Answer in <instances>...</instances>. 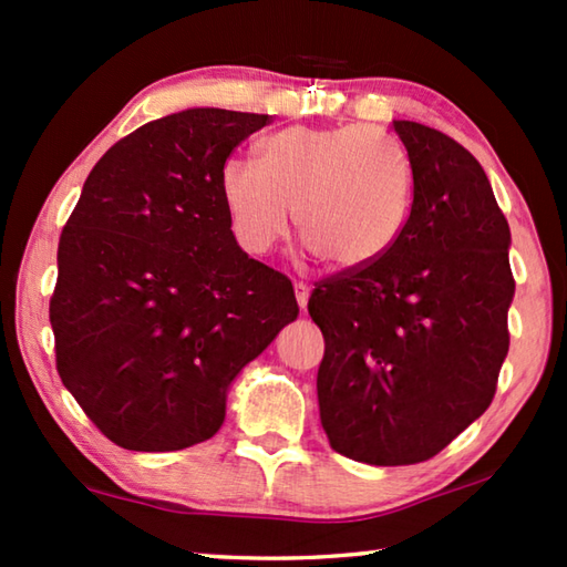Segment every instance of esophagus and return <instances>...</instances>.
<instances>
[{
	"label": "esophagus",
	"mask_w": 567,
	"mask_h": 567,
	"mask_svg": "<svg viewBox=\"0 0 567 567\" xmlns=\"http://www.w3.org/2000/svg\"><path fill=\"white\" fill-rule=\"evenodd\" d=\"M295 297H297V305H300V310H307V300H310V287L305 282H295Z\"/></svg>",
	"instance_id": "obj_1"
}]
</instances>
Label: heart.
<instances>
[{
	"label": "heart",
	"instance_id": "obj_1",
	"mask_svg": "<svg viewBox=\"0 0 567 567\" xmlns=\"http://www.w3.org/2000/svg\"><path fill=\"white\" fill-rule=\"evenodd\" d=\"M219 197L239 247L265 255L295 225L305 249L360 270L395 245L410 215L412 175L395 140L368 124L287 127L260 142V165L229 157Z\"/></svg>",
	"mask_w": 567,
	"mask_h": 567
}]
</instances>
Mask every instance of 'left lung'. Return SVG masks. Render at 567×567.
Returning <instances> with one entry per match:
<instances>
[{
    "label": "left lung",
    "mask_w": 567,
    "mask_h": 567,
    "mask_svg": "<svg viewBox=\"0 0 567 567\" xmlns=\"http://www.w3.org/2000/svg\"><path fill=\"white\" fill-rule=\"evenodd\" d=\"M412 205L385 255L320 282V420L334 453L368 465L437 455L491 408L511 344V227L480 162L453 137L395 120Z\"/></svg>",
    "instance_id": "left-lung-1"
}]
</instances>
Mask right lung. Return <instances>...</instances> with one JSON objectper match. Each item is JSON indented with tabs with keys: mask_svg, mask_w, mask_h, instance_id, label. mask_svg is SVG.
Segmentation results:
<instances>
[{
	"mask_svg": "<svg viewBox=\"0 0 567 567\" xmlns=\"http://www.w3.org/2000/svg\"><path fill=\"white\" fill-rule=\"evenodd\" d=\"M270 114L142 124L84 182L56 249V372L114 445L172 453L225 422L227 390L285 324L292 282L237 245L219 169Z\"/></svg>",
	"mask_w": 567,
	"mask_h": 567,
	"instance_id": "right-lung-1",
	"label": "right lung"
}]
</instances>
